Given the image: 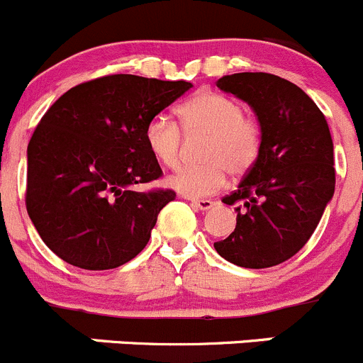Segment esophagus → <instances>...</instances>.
<instances>
[{
	"label": "esophagus",
	"mask_w": 363,
	"mask_h": 363,
	"mask_svg": "<svg viewBox=\"0 0 363 363\" xmlns=\"http://www.w3.org/2000/svg\"><path fill=\"white\" fill-rule=\"evenodd\" d=\"M190 203H192L194 208H197V210H201V211L210 210V208L215 204L213 201H210V199H190Z\"/></svg>",
	"instance_id": "1"
}]
</instances>
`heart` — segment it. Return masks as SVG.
I'll list each match as a JSON object with an SVG mask.
<instances>
[{"label":"heart","instance_id":"1","mask_svg":"<svg viewBox=\"0 0 363 363\" xmlns=\"http://www.w3.org/2000/svg\"><path fill=\"white\" fill-rule=\"evenodd\" d=\"M183 134L189 139H206L203 166L185 167L167 178V185L186 197L199 199L224 186L228 173L243 177L256 166L263 150V128L243 113L238 100L215 91H199L178 109ZM180 127L159 114L145 128L150 153L167 169H177L183 157Z\"/></svg>","mask_w":363,"mask_h":363}]
</instances>
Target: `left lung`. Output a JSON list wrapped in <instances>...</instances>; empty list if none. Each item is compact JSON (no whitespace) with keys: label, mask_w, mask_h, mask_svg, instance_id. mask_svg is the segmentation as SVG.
Wrapping results in <instances>:
<instances>
[{"label":"left lung","mask_w":363,"mask_h":363,"mask_svg":"<svg viewBox=\"0 0 363 363\" xmlns=\"http://www.w3.org/2000/svg\"><path fill=\"white\" fill-rule=\"evenodd\" d=\"M217 86L252 107L263 150L238 189L222 199L242 206L235 231L213 247L238 267H275L308 242L335 190L328 123L303 89L279 75L242 72Z\"/></svg>","instance_id":"8db88e82"}]
</instances>
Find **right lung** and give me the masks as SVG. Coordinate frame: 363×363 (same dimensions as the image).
<instances>
[{
  "label": "right lung",
  "instance_id": "add662e5",
  "mask_svg": "<svg viewBox=\"0 0 363 363\" xmlns=\"http://www.w3.org/2000/svg\"><path fill=\"white\" fill-rule=\"evenodd\" d=\"M192 84L114 74L68 89L28 145L26 210L45 245L84 270H111L146 247L174 190L145 141L152 118Z\"/></svg>",
  "mask_w": 363,
  "mask_h": 363
}]
</instances>
